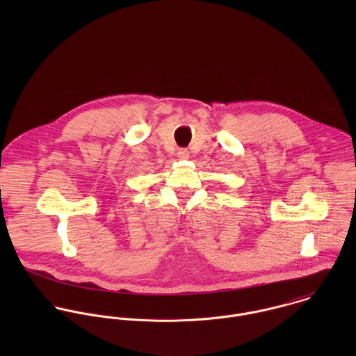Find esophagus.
I'll return each mask as SVG.
<instances>
[{"instance_id":"34e87169","label":"esophagus","mask_w":356,"mask_h":356,"mask_svg":"<svg viewBox=\"0 0 356 356\" xmlns=\"http://www.w3.org/2000/svg\"><path fill=\"white\" fill-rule=\"evenodd\" d=\"M178 157H179L181 160H188V159H189V152H188L186 149H179V151H178Z\"/></svg>"}]
</instances>
